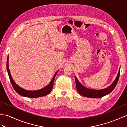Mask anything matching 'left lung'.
<instances>
[{
  "label": "left lung",
  "mask_w": 127,
  "mask_h": 127,
  "mask_svg": "<svg viewBox=\"0 0 127 127\" xmlns=\"http://www.w3.org/2000/svg\"><path fill=\"white\" fill-rule=\"evenodd\" d=\"M120 70V69L119 71V72H118L117 77L115 78V79L113 83L107 88L101 90H94L87 88L86 87H84L83 85L78 81L77 78L75 77L76 89H77L79 94H81V95L83 96L89 97V98H101V97H103L105 95H108V94H110L111 91L114 89V88H115L119 79Z\"/></svg>",
  "instance_id": "obj_1"
}]
</instances>
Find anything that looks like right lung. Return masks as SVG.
<instances>
[{"label":"right lung","mask_w":127,"mask_h":127,"mask_svg":"<svg viewBox=\"0 0 127 127\" xmlns=\"http://www.w3.org/2000/svg\"><path fill=\"white\" fill-rule=\"evenodd\" d=\"M6 67H7L8 76H9V78H10V80L11 82V84L12 85L14 89L15 90V91L19 94V95H21L22 96L29 97V98H36V97L44 96L48 95V94L52 91L55 78L58 72V71H57L55 73V74L54 76V77H53V78L52 79L51 81L50 82V83L45 87H44V88H43V89H41L40 90H35V91H29V90H26L24 89L21 87H20L19 85H18L13 81V79L10 73L9 67H8V57H7V59Z\"/></svg>","instance_id":"obj_1"}]
</instances>
